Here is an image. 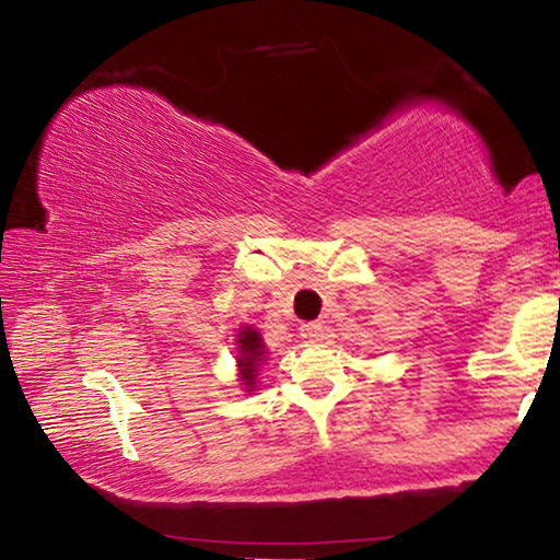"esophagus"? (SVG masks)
Masks as SVG:
<instances>
[{"mask_svg": "<svg viewBox=\"0 0 560 560\" xmlns=\"http://www.w3.org/2000/svg\"><path fill=\"white\" fill-rule=\"evenodd\" d=\"M301 338L306 342H320L323 340V325L320 323H306L301 328Z\"/></svg>", "mask_w": 560, "mask_h": 560, "instance_id": "esophagus-1", "label": "esophagus"}]
</instances>
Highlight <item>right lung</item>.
I'll list each match as a JSON object with an SVG mask.
<instances>
[{
	"mask_svg": "<svg viewBox=\"0 0 560 560\" xmlns=\"http://www.w3.org/2000/svg\"><path fill=\"white\" fill-rule=\"evenodd\" d=\"M267 345H264L261 335L252 328V325H245L240 328L237 335V368H240V382L242 389L252 392L257 386V372L259 364L267 358Z\"/></svg>",
	"mask_w": 560,
	"mask_h": 560,
	"instance_id": "obj_1",
	"label": "right lung"
}]
</instances>
